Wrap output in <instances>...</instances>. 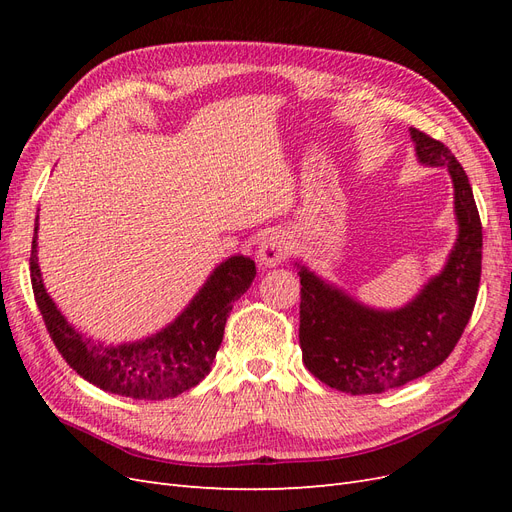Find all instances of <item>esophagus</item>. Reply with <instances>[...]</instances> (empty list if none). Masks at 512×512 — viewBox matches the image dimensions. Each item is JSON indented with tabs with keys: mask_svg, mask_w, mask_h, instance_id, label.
Segmentation results:
<instances>
[{
	"mask_svg": "<svg viewBox=\"0 0 512 512\" xmlns=\"http://www.w3.org/2000/svg\"><path fill=\"white\" fill-rule=\"evenodd\" d=\"M288 252H290V243L282 232H269V235L262 237L256 258L262 267H275V265H282Z\"/></svg>",
	"mask_w": 512,
	"mask_h": 512,
	"instance_id": "34e87169",
	"label": "esophagus"
}]
</instances>
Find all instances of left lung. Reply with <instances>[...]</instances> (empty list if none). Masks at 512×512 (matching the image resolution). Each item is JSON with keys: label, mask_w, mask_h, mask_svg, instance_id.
<instances>
[{"label": "left lung", "mask_w": 512, "mask_h": 512, "mask_svg": "<svg viewBox=\"0 0 512 512\" xmlns=\"http://www.w3.org/2000/svg\"><path fill=\"white\" fill-rule=\"evenodd\" d=\"M416 158L446 166L455 188L457 243L440 275L401 309H371L299 265L303 363L331 389L376 395L436 369L453 352L476 303L483 226L466 170L444 143L410 128Z\"/></svg>", "instance_id": "obj_1"}]
</instances>
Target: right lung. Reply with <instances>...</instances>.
<instances>
[{
	"mask_svg": "<svg viewBox=\"0 0 512 512\" xmlns=\"http://www.w3.org/2000/svg\"><path fill=\"white\" fill-rule=\"evenodd\" d=\"M34 230L29 271L46 331L76 374L121 397L168 399L203 380L222 344L232 303L256 277L252 258L230 256L166 329L134 344L104 346L76 331L49 297L38 267V224Z\"/></svg>",
	"mask_w": 512,
	"mask_h": 512,
	"instance_id": "obj_1",
	"label": "right lung"
}]
</instances>
